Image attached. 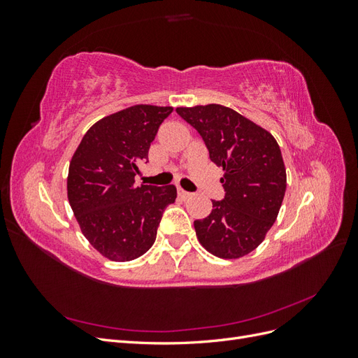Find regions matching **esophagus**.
<instances>
[{
  "instance_id": "obj_1",
  "label": "esophagus",
  "mask_w": 358,
  "mask_h": 358,
  "mask_svg": "<svg viewBox=\"0 0 358 358\" xmlns=\"http://www.w3.org/2000/svg\"><path fill=\"white\" fill-rule=\"evenodd\" d=\"M178 196H179L182 200H185V199H188V197L191 196V192H188V191H185V189H182V188H178Z\"/></svg>"
}]
</instances>
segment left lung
<instances>
[{"instance_id":"obj_1","label":"left lung","mask_w":358,"mask_h":358,"mask_svg":"<svg viewBox=\"0 0 358 358\" xmlns=\"http://www.w3.org/2000/svg\"><path fill=\"white\" fill-rule=\"evenodd\" d=\"M197 129L209 157L222 167L225 197L194 221L197 239L212 255L234 259L252 252L278 218L287 188L279 145L267 129L221 104L178 107Z\"/></svg>"}]
</instances>
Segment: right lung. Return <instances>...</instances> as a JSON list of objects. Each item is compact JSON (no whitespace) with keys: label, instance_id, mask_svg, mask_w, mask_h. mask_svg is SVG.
<instances>
[{"label":"right lung","instance_id":"right-lung-1","mask_svg":"<svg viewBox=\"0 0 358 358\" xmlns=\"http://www.w3.org/2000/svg\"><path fill=\"white\" fill-rule=\"evenodd\" d=\"M170 106L136 104L95 122L70 161L67 196L83 236L112 262H131L154 245L176 187L134 185Z\"/></svg>","mask_w":358,"mask_h":358}]
</instances>
